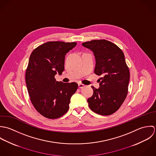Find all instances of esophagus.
I'll return each instance as SVG.
<instances>
[{
	"instance_id": "34e87169",
	"label": "esophagus",
	"mask_w": 156,
	"mask_h": 156,
	"mask_svg": "<svg viewBox=\"0 0 156 156\" xmlns=\"http://www.w3.org/2000/svg\"><path fill=\"white\" fill-rule=\"evenodd\" d=\"M78 87H79V88H80V89H82V88H83V87H85V86L84 85V84H78Z\"/></svg>"
}]
</instances>
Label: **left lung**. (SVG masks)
<instances>
[{
	"label": "left lung",
	"instance_id": "left-lung-1",
	"mask_svg": "<svg viewBox=\"0 0 156 156\" xmlns=\"http://www.w3.org/2000/svg\"><path fill=\"white\" fill-rule=\"evenodd\" d=\"M82 45L94 52V73L102 75L99 87L94 86V94L87 99L90 108L97 114L108 116L121 106L128 94L129 71L122 51L106 40H94Z\"/></svg>",
	"mask_w": 156,
	"mask_h": 156
}]
</instances>
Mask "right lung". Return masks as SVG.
<instances>
[{"instance_id": "add662e5", "label": "right lung", "mask_w": 156, "mask_h": 156, "mask_svg": "<svg viewBox=\"0 0 156 156\" xmlns=\"http://www.w3.org/2000/svg\"><path fill=\"white\" fill-rule=\"evenodd\" d=\"M76 42L49 41L35 48L30 57L25 80L32 104L48 119H57L68 111L70 98L78 89L76 83L57 81L55 75L64 70L66 54Z\"/></svg>"}]
</instances>
